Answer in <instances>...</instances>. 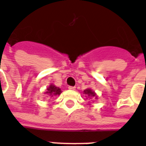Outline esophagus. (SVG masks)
I'll return each instance as SVG.
<instances>
[{"label":"esophagus","mask_w":146,"mask_h":146,"mask_svg":"<svg viewBox=\"0 0 146 146\" xmlns=\"http://www.w3.org/2000/svg\"><path fill=\"white\" fill-rule=\"evenodd\" d=\"M68 89H71V90H74V89H75V87H74V86H68Z\"/></svg>","instance_id":"obj_1"}]
</instances>
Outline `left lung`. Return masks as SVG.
I'll return each mask as SVG.
<instances>
[{
    "instance_id": "8db88e82",
    "label": "left lung",
    "mask_w": 146,
    "mask_h": 146,
    "mask_svg": "<svg viewBox=\"0 0 146 146\" xmlns=\"http://www.w3.org/2000/svg\"><path fill=\"white\" fill-rule=\"evenodd\" d=\"M83 92V94H85V96H86V99H90V100H92V99H96V100H97L98 99V96L96 95V93L91 89H85ZM90 104H91V103H90ZM90 104H89V105H90Z\"/></svg>"
}]
</instances>
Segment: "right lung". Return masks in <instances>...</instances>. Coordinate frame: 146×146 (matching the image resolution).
<instances>
[{"instance_id": "right-lung-1", "label": "right lung", "mask_w": 146, "mask_h": 146, "mask_svg": "<svg viewBox=\"0 0 146 146\" xmlns=\"http://www.w3.org/2000/svg\"><path fill=\"white\" fill-rule=\"evenodd\" d=\"M61 92H62V91L60 90L59 87L55 86L54 84H50V86L46 88V91L45 92V94L50 96V97H52V96H57L60 95Z\"/></svg>"}]
</instances>
